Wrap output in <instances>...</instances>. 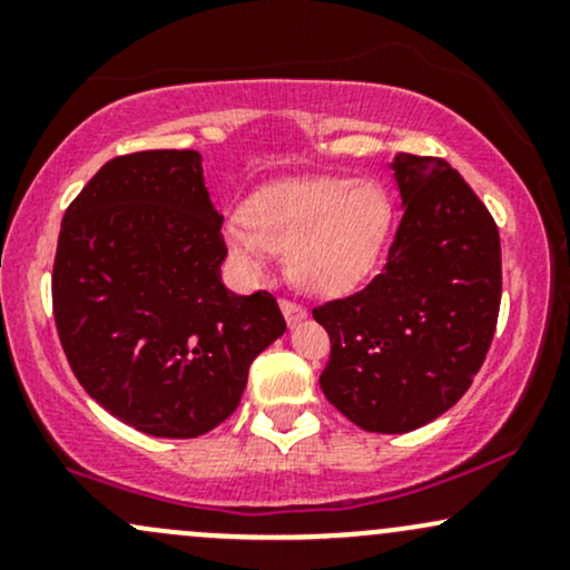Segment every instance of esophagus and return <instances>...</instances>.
Instances as JSON below:
<instances>
[{"label": "esophagus", "instance_id": "1", "mask_svg": "<svg viewBox=\"0 0 570 570\" xmlns=\"http://www.w3.org/2000/svg\"><path fill=\"white\" fill-rule=\"evenodd\" d=\"M281 311H284V318H286V324H289V326H297L307 316L305 307L292 303V299H281Z\"/></svg>", "mask_w": 570, "mask_h": 570}]
</instances>
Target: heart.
<instances>
[{
	"instance_id": "b5f03b06",
	"label": "heart",
	"mask_w": 570,
	"mask_h": 570,
	"mask_svg": "<svg viewBox=\"0 0 570 570\" xmlns=\"http://www.w3.org/2000/svg\"><path fill=\"white\" fill-rule=\"evenodd\" d=\"M394 219L389 189L375 179L297 176L259 189L222 225L227 254L248 278L286 254L292 284L335 297L370 276Z\"/></svg>"
}]
</instances>
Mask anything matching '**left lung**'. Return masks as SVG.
Segmentation results:
<instances>
[{"instance_id":"obj_1","label":"left lung","mask_w":570,"mask_h":570,"mask_svg":"<svg viewBox=\"0 0 570 570\" xmlns=\"http://www.w3.org/2000/svg\"><path fill=\"white\" fill-rule=\"evenodd\" d=\"M402 222L367 289L313 311L332 353L324 396L375 434H404L466 394L501 305L499 227L442 158L399 153Z\"/></svg>"}]
</instances>
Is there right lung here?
I'll list each match as a JSON object with an SVG mask.
<instances>
[{
    "label": "right lung",
    "mask_w": 570,
    "mask_h": 570,
    "mask_svg": "<svg viewBox=\"0 0 570 570\" xmlns=\"http://www.w3.org/2000/svg\"><path fill=\"white\" fill-rule=\"evenodd\" d=\"M195 149L101 166L71 200L53 313L71 372L109 415L166 440L217 429L248 367L286 332L273 294L222 284V214Z\"/></svg>",
    "instance_id": "add662e5"
}]
</instances>
